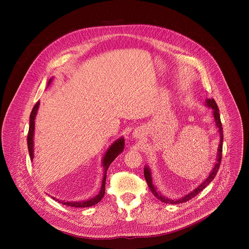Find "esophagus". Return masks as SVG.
Returning <instances> with one entry per match:
<instances>
[{
	"label": "esophagus",
	"instance_id": "1",
	"mask_svg": "<svg viewBox=\"0 0 249 249\" xmlns=\"http://www.w3.org/2000/svg\"><path fill=\"white\" fill-rule=\"evenodd\" d=\"M142 135H143V131L141 128H136L132 133V136L134 138H140V137H142Z\"/></svg>",
	"mask_w": 249,
	"mask_h": 249
}]
</instances>
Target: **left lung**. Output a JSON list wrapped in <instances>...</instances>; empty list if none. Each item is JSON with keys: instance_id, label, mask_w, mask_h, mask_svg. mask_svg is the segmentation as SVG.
I'll list each match as a JSON object with an SVG mask.
<instances>
[{"instance_id": "8db88e82", "label": "left lung", "mask_w": 249, "mask_h": 249, "mask_svg": "<svg viewBox=\"0 0 249 249\" xmlns=\"http://www.w3.org/2000/svg\"><path fill=\"white\" fill-rule=\"evenodd\" d=\"M205 106L212 109V115H213V121H214V124L215 127L217 128V132H218V136H219V143L217 146V152H216V159L213 165V168H212V171L210 172L209 176H207V178H205L196 189H194L192 192H190L189 194H186L184 196L178 197V198H169L163 195H161L160 192L157 191V188L154 186L153 182H152V177H151V171L149 169L148 166H145L143 169V175L144 178L146 180V183L151 191V193L153 194L154 196H156L159 200H161L162 202L165 203H169V204H178V203H183L186 202L188 200H190L191 198L195 197L197 194H199L204 188H206L210 182H212L214 177L216 176V173L219 169L220 166V162H221V153H222V142H223V130H222V125H221V122H220V117H219V111L217 106L214 102L213 99H207L205 101Z\"/></svg>"}]
</instances>
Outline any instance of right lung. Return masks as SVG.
Instances as JSON below:
<instances>
[{
  "label": "right lung",
  "mask_w": 249,
  "mask_h": 249,
  "mask_svg": "<svg viewBox=\"0 0 249 249\" xmlns=\"http://www.w3.org/2000/svg\"><path fill=\"white\" fill-rule=\"evenodd\" d=\"M53 78L49 79L48 85L47 87L50 86V84L53 81ZM40 106V102L38 101L36 103V106L33 108L31 116H30V128H29V134H28V149L30 152V156H31V160L33 161L35 158V129H36V118L38 108ZM124 147V137H121L119 139H117L116 141H114L113 143H111V145L107 148V152L105 153L104 157H103V161H102V166L104 167V178H103V182H102V187H101V191L100 193L95 196L94 197L87 199V200H81V201H65V200H61L59 198H55L53 196H52L53 199H55L56 201L67 205V206H71V207H75V208H85V207H90L93 206L97 203H99L102 198L104 197L105 194H106V180H107V172L110 166V164L115 160V158H117V156L123 152Z\"/></svg>",
  "instance_id": "add662e5"
}]
</instances>
